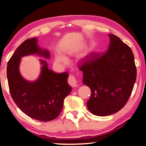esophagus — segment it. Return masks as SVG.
<instances>
[{
    "label": "esophagus",
    "instance_id": "34e87169",
    "mask_svg": "<svg viewBox=\"0 0 146 146\" xmlns=\"http://www.w3.org/2000/svg\"><path fill=\"white\" fill-rule=\"evenodd\" d=\"M68 83L73 88H75L78 86L77 81H76L75 77L73 75H70L68 78Z\"/></svg>",
    "mask_w": 146,
    "mask_h": 146
}]
</instances>
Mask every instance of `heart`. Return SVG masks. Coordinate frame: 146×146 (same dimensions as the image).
<instances>
[{"label": "heart", "instance_id": "b5f03b06", "mask_svg": "<svg viewBox=\"0 0 146 146\" xmlns=\"http://www.w3.org/2000/svg\"><path fill=\"white\" fill-rule=\"evenodd\" d=\"M55 62L57 64H62L66 62V58L64 55H61V54H57L55 56Z\"/></svg>", "mask_w": 146, "mask_h": 146}]
</instances>
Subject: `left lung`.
<instances>
[{"mask_svg": "<svg viewBox=\"0 0 146 146\" xmlns=\"http://www.w3.org/2000/svg\"><path fill=\"white\" fill-rule=\"evenodd\" d=\"M108 36L110 43L106 52L102 56L91 53L80 67L82 83L91 91L88 109L100 117L114 114L125 105L137 78L131 49L115 35Z\"/></svg>", "mask_w": 146, "mask_h": 146, "instance_id": "1", "label": "left lung"}]
</instances>
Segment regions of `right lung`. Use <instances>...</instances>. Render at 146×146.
Segmentation results:
<instances>
[{"mask_svg":"<svg viewBox=\"0 0 146 146\" xmlns=\"http://www.w3.org/2000/svg\"><path fill=\"white\" fill-rule=\"evenodd\" d=\"M36 37L27 39L15 51L7 66V77L11 96L20 110L33 119L48 122L55 119L62 110L64 100L72 88L68 84V73H56L40 60L41 71L36 80L28 81L19 70L21 58L37 55L50 58L48 49L38 46Z\"/></svg>","mask_w":146,"mask_h":146,"instance_id":"1","label":"right lung"}]
</instances>
